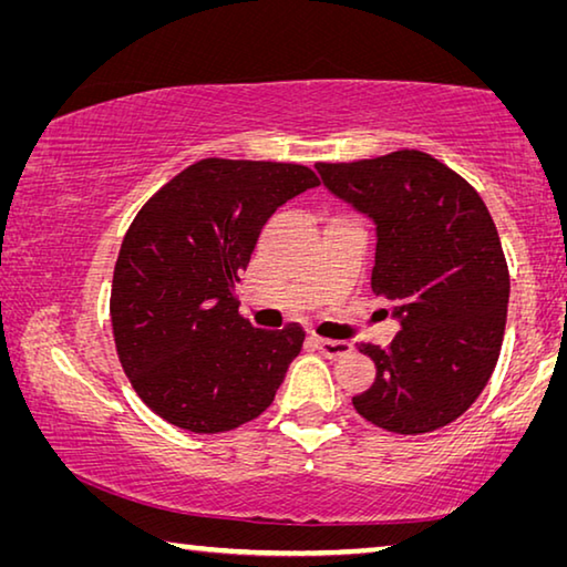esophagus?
Masks as SVG:
<instances>
[{
	"mask_svg": "<svg viewBox=\"0 0 567 567\" xmlns=\"http://www.w3.org/2000/svg\"><path fill=\"white\" fill-rule=\"evenodd\" d=\"M312 344L324 354V358H342V354L350 352V342H344V340L312 338Z\"/></svg>",
	"mask_w": 567,
	"mask_h": 567,
	"instance_id": "esophagus-1",
	"label": "esophagus"
}]
</instances>
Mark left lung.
Here are the masks:
<instances>
[{
	"instance_id": "8db88e82",
	"label": "left lung",
	"mask_w": 567,
	"mask_h": 567,
	"mask_svg": "<svg viewBox=\"0 0 567 567\" xmlns=\"http://www.w3.org/2000/svg\"><path fill=\"white\" fill-rule=\"evenodd\" d=\"M315 167L334 197L375 223L370 285L400 322L388 348L358 344L378 375L352 398L354 410L400 435L445 427L487 385L505 334L511 275L491 213L420 150Z\"/></svg>"
}]
</instances>
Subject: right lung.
<instances>
[{
	"label": "right lung",
	"mask_w": 567,
	"mask_h": 567,
	"mask_svg": "<svg viewBox=\"0 0 567 567\" xmlns=\"http://www.w3.org/2000/svg\"><path fill=\"white\" fill-rule=\"evenodd\" d=\"M287 162L199 159L152 195L122 239L110 318L142 402L189 433H225L272 405L305 332L260 330L235 285L267 219L318 187Z\"/></svg>",
	"instance_id": "1"
}]
</instances>
